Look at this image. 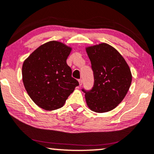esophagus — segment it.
<instances>
[{
  "label": "esophagus",
  "mask_w": 154,
  "mask_h": 154,
  "mask_svg": "<svg viewBox=\"0 0 154 154\" xmlns=\"http://www.w3.org/2000/svg\"><path fill=\"white\" fill-rule=\"evenodd\" d=\"M78 82H79V86H82V79H79V80H78Z\"/></svg>",
  "instance_id": "obj_1"
}]
</instances>
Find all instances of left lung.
Segmentation results:
<instances>
[{
    "label": "left lung",
    "instance_id": "1",
    "mask_svg": "<svg viewBox=\"0 0 154 154\" xmlns=\"http://www.w3.org/2000/svg\"><path fill=\"white\" fill-rule=\"evenodd\" d=\"M92 64L95 83L85 92V100L90 110L106 112L116 108L126 95L132 74L126 61L118 50L106 43L85 47Z\"/></svg>",
    "mask_w": 154,
    "mask_h": 154
}]
</instances>
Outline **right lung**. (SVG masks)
<instances>
[{
    "label": "right lung",
    "mask_w": 154,
    "mask_h": 154,
    "mask_svg": "<svg viewBox=\"0 0 154 154\" xmlns=\"http://www.w3.org/2000/svg\"><path fill=\"white\" fill-rule=\"evenodd\" d=\"M72 48L57 41H50L35 49L24 60L22 79L28 95L45 110L63 107L79 85L72 77L66 64Z\"/></svg>",
    "instance_id": "obj_1"
}]
</instances>
